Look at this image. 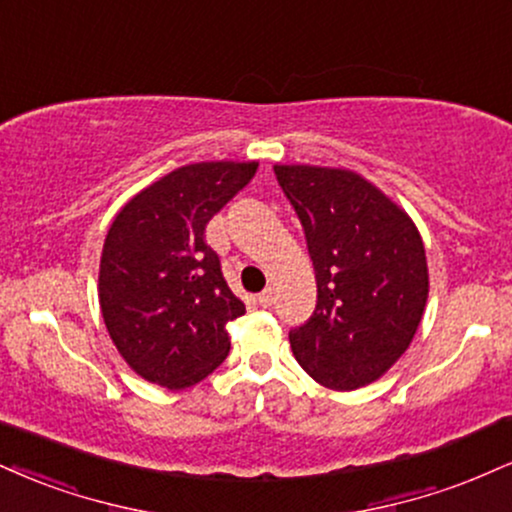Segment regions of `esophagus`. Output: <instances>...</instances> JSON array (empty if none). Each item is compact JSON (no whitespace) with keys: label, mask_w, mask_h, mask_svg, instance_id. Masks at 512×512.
Wrapping results in <instances>:
<instances>
[{"label":"esophagus","mask_w":512,"mask_h":512,"mask_svg":"<svg viewBox=\"0 0 512 512\" xmlns=\"http://www.w3.org/2000/svg\"><path fill=\"white\" fill-rule=\"evenodd\" d=\"M257 303H260L262 307H272V303H274L272 288H267V291H262L260 295H257Z\"/></svg>","instance_id":"obj_1"}]
</instances>
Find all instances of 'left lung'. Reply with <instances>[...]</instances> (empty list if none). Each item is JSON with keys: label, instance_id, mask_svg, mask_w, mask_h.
Returning <instances> with one entry per match:
<instances>
[{"label": "left lung", "instance_id": "left-lung-1", "mask_svg": "<svg viewBox=\"0 0 512 512\" xmlns=\"http://www.w3.org/2000/svg\"><path fill=\"white\" fill-rule=\"evenodd\" d=\"M305 231L317 305L291 329L295 360L334 391L379 379L410 346L429 293L424 245L403 209L346 169L274 166Z\"/></svg>", "mask_w": 512, "mask_h": 512}]
</instances>
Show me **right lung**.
<instances>
[{"instance_id": "right-lung-1", "label": "right lung", "mask_w": 512, "mask_h": 512, "mask_svg": "<svg viewBox=\"0 0 512 512\" xmlns=\"http://www.w3.org/2000/svg\"><path fill=\"white\" fill-rule=\"evenodd\" d=\"M257 162L171 171L116 214L100 262V307L123 360L166 389H188L229 355L245 312L205 243L207 221L252 181Z\"/></svg>"}]
</instances>
